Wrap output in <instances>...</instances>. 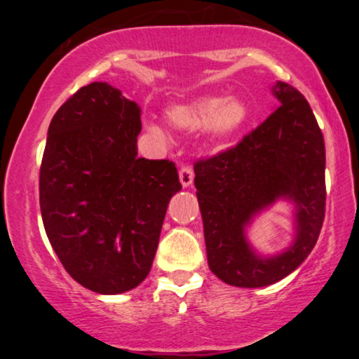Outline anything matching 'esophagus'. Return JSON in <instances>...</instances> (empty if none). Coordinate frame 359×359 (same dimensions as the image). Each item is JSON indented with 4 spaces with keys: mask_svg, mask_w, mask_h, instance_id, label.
<instances>
[{
    "mask_svg": "<svg viewBox=\"0 0 359 359\" xmlns=\"http://www.w3.org/2000/svg\"><path fill=\"white\" fill-rule=\"evenodd\" d=\"M194 180V171L189 165H184L180 168V181L183 184V188H188V186L193 184Z\"/></svg>",
    "mask_w": 359,
    "mask_h": 359,
    "instance_id": "34e87169",
    "label": "esophagus"
}]
</instances>
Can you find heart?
<instances>
[{
  "instance_id": "b5f03b06",
  "label": "heart",
  "mask_w": 359,
  "mask_h": 359,
  "mask_svg": "<svg viewBox=\"0 0 359 359\" xmlns=\"http://www.w3.org/2000/svg\"><path fill=\"white\" fill-rule=\"evenodd\" d=\"M171 124L183 129H198L210 124V132L215 139L225 140L237 134L248 119V107L238 100L222 96H201L183 104L171 106L166 112ZM151 132L160 134L158 127Z\"/></svg>"
}]
</instances>
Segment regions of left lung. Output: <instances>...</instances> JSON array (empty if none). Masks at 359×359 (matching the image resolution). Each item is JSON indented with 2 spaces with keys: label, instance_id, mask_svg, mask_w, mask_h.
Listing matches in <instances>:
<instances>
[{
  "label": "left lung",
  "instance_id": "8db88e82",
  "mask_svg": "<svg viewBox=\"0 0 359 359\" xmlns=\"http://www.w3.org/2000/svg\"><path fill=\"white\" fill-rule=\"evenodd\" d=\"M276 111L237 145L194 163L209 268L237 287H263L291 274L316 247L325 219V144L301 91L278 81ZM297 203V242L271 259L255 255L244 225L278 197Z\"/></svg>",
  "mask_w": 359,
  "mask_h": 359
}]
</instances>
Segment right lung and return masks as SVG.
Wrapping results in <instances>:
<instances>
[{"instance_id":"right-lung-1","label":"right lung","mask_w":359,"mask_h":359,"mask_svg":"<svg viewBox=\"0 0 359 359\" xmlns=\"http://www.w3.org/2000/svg\"><path fill=\"white\" fill-rule=\"evenodd\" d=\"M140 129L139 106L100 81L68 97L48 126L39 175L43 227L67 273L100 294L147 278L181 189L173 161L137 156Z\"/></svg>"}]
</instances>
